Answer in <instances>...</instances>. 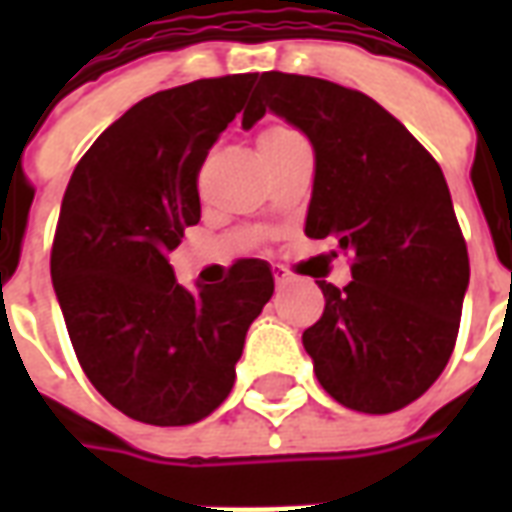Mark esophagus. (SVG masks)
I'll return each mask as SVG.
<instances>
[{
  "label": "esophagus",
  "mask_w": 512,
  "mask_h": 512,
  "mask_svg": "<svg viewBox=\"0 0 512 512\" xmlns=\"http://www.w3.org/2000/svg\"><path fill=\"white\" fill-rule=\"evenodd\" d=\"M274 279H277V288H285V285H290V282H293V277H290L288 271H277V274H274Z\"/></svg>",
  "instance_id": "34e87169"
}]
</instances>
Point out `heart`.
<instances>
[{
    "label": "heart",
    "instance_id": "1",
    "mask_svg": "<svg viewBox=\"0 0 512 512\" xmlns=\"http://www.w3.org/2000/svg\"><path fill=\"white\" fill-rule=\"evenodd\" d=\"M277 134H290V131H288V128H268L263 136H277ZM263 136H260V139H263Z\"/></svg>",
    "mask_w": 512,
    "mask_h": 512
}]
</instances>
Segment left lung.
<instances>
[{
  "label": "left lung",
  "instance_id": "1",
  "mask_svg": "<svg viewBox=\"0 0 512 512\" xmlns=\"http://www.w3.org/2000/svg\"><path fill=\"white\" fill-rule=\"evenodd\" d=\"M282 117L310 139L315 180L304 233L354 255L351 282L301 334L315 376L345 408L389 414L450 362L469 288V255L444 172L403 123L365 93L268 71L241 126Z\"/></svg>",
  "mask_w": 512,
  "mask_h": 512
}]
</instances>
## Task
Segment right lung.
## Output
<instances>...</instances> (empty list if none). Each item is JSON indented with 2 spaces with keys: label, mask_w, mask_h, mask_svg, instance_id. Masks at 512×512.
Wrapping results in <instances>:
<instances>
[{
  "label": "right lung",
  "mask_w": 512,
  "mask_h": 512,
  "mask_svg": "<svg viewBox=\"0 0 512 512\" xmlns=\"http://www.w3.org/2000/svg\"><path fill=\"white\" fill-rule=\"evenodd\" d=\"M257 73L172 87L95 139L71 175L51 282L79 365L101 395L147 425H191L224 403L249 326L274 293L266 260L189 290L169 266L200 222L197 172Z\"/></svg>",
  "instance_id": "1"
}]
</instances>
